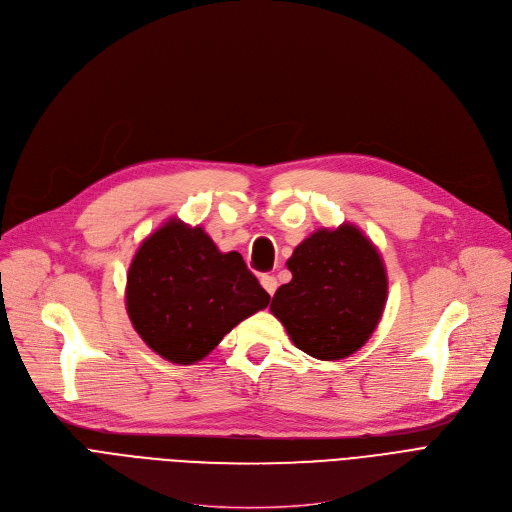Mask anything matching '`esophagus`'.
I'll use <instances>...</instances> for the list:
<instances>
[{
    "label": "esophagus",
    "instance_id": "esophagus-1",
    "mask_svg": "<svg viewBox=\"0 0 512 512\" xmlns=\"http://www.w3.org/2000/svg\"><path fill=\"white\" fill-rule=\"evenodd\" d=\"M261 286H263V290H265L269 296H274V292H276V288H278V280H276L274 276H261Z\"/></svg>",
    "mask_w": 512,
    "mask_h": 512
}]
</instances>
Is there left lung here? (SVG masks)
I'll list each match as a JSON object with an SVG mask.
<instances>
[{"label":"left lung","instance_id":"left-lung-1","mask_svg":"<svg viewBox=\"0 0 512 512\" xmlns=\"http://www.w3.org/2000/svg\"><path fill=\"white\" fill-rule=\"evenodd\" d=\"M292 280L278 288L269 311L294 346L317 360H342L377 329L387 302V271L370 238L346 222L321 228L286 261Z\"/></svg>","mask_w":512,"mask_h":512}]
</instances>
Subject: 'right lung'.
<instances>
[{
	"label": "right lung",
	"instance_id": "add662e5",
	"mask_svg": "<svg viewBox=\"0 0 512 512\" xmlns=\"http://www.w3.org/2000/svg\"><path fill=\"white\" fill-rule=\"evenodd\" d=\"M267 304L269 294L241 253L218 251L206 230L177 218L146 238L127 271L133 329L175 364L206 358L232 327Z\"/></svg>",
	"mask_w": 512,
	"mask_h": 512
}]
</instances>
